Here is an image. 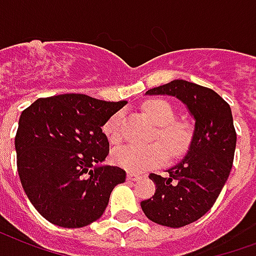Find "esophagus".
Masks as SVG:
<instances>
[{
    "instance_id": "34e87169",
    "label": "esophagus",
    "mask_w": 256,
    "mask_h": 256,
    "mask_svg": "<svg viewBox=\"0 0 256 256\" xmlns=\"http://www.w3.org/2000/svg\"><path fill=\"white\" fill-rule=\"evenodd\" d=\"M128 180H142V176H139V174H134V172H130V174H128Z\"/></svg>"
}]
</instances>
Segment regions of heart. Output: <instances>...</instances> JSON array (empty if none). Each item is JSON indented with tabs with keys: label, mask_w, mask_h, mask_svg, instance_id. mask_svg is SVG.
<instances>
[{
	"label": "heart",
	"mask_w": 256,
	"mask_h": 256,
	"mask_svg": "<svg viewBox=\"0 0 256 256\" xmlns=\"http://www.w3.org/2000/svg\"><path fill=\"white\" fill-rule=\"evenodd\" d=\"M144 112L156 124L155 139H160L172 156L185 154L193 140V126L189 121L176 120V112L170 104L160 98L146 101ZM104 132L112 143H118L122 138V113H114L104 126ZM160 143L148 146L126 144L113 151V162L130 172H143L167 162V151Z\"/></svg>",
	"instance_id": "b5f03b06"
}]
</instances>
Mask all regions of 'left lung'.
<instances>
[{
    "mask_svg": "<svg viewBox=\"0 0 256 256\" xmlns=\"http://www.w3.org/2000/svg\"><path fill=\"white\" fill-rule=\"evenodd\" d=\"M147 94L180 98L196 118L190 148L168 176L150 174L155 194L140 202L150 220L172 228L185 226L212 208L230 176L236 148L230 106L209 88L176 80Z\"/></svg>",
    "mask_w": 256,
    "mask_h": 256,
    "instance_id": "left-lung-1",
    "label": "left lung"
}]
</instances>
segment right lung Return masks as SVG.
Instances as JSON below:
<instances>
[{"label": "right lung", "mask_w": 256, "mask_h": 256, "mask_svg": "<svg viewBox=\"0 0 256 256\" xmlns=\"http://www.w3.org/2000/svg\"><path fill=\"white\" fill-rule=\"evenodd\" d=\"M126 101L86 94L36 100L17 128V172L34 209L55 226L80 228L105 212L114 186L126 182L117 166H98L109 154L101 126Z\"/></svg>", "instance_id": "1"}]
</instances>
